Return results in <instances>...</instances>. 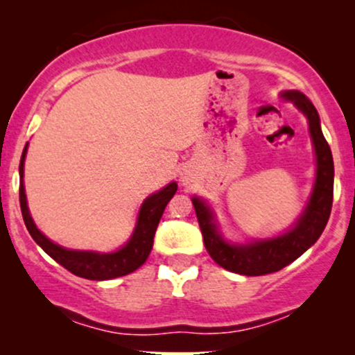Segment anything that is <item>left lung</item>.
<instances>
[{
  "label": "left lung",
  "instance_id": "8db88e82",
  "mask_svg": "<svg viewBox=\"0 0 355 355\" xmlns=\"http://www.w3.org/2000/svg\"><path fill=\"white\" fill-rule=\"evenodd\" d=\"M280 96L292 101L294 107L307 118L313 152H315V182H313L307 205L294 225L275 237L254 239L247 243H234L222 235L214 210L207 200L200 197L191 198L207 252L220 267L240 275L255 277L272 274L292 263L319 240L331 217L334 160L331 146L322 133L319 113L312 101L300 92L288 89V92L280 93Z\"/></svg>",
  "mask_w": 355,
  "mask_h": 355
}]
</instances>
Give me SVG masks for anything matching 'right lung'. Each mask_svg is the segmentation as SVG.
Listing matches in <instances>:
<instances>
[{
    "instance_id": "obj_1",
    "label": "right lung",
    "mask_w": 355,
    "mask_h": 355,
    "mask_svg": "<svg viewBox=\"0 0 355 355\" xmlns=\"http://www.w3.org/2000/svg\"><path fill=\"white\" fill-rule=\"evenodd\" d=\"M28 144L24 146L21 162H19V205H21V214L24 225L33 237V240L40 247L51 257L53 260L63 266L71 274L83 277L88 280H110L116 277L128 275L135 272L138 267L145 263L148 259L150 252L153 247V237L157 232L158 222L166 203L173 197L177 191V182L168 183L162 190L146 197L138 210V217L135 229L132 232V237L123 247H120L115 252H95V250H71V248L61 247L55 243L46 235L42 234V230L36 227L31 217L30 209H28L26 193H24V158H26Z\"/></svg>"
}]
</instances>
